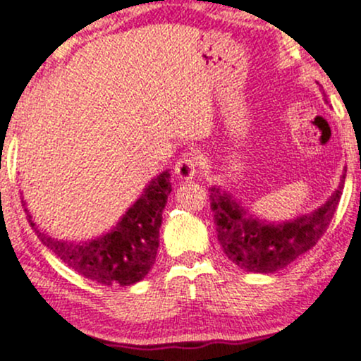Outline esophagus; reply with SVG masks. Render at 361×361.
Here are the masks:
<instances>
[{"instance_id":"obj_1","label":"esophagus","mask_w":361,"mask_h":361,"mask_svg":"<svg viewBox=\"0 0 361 361\" xmlns=\"http://www.w3.org/2000/svg\"><path fill=\"white\" fill-rule=\"evenodd\" d=\"M198 166H200V159L195 152H185L180 159L176 161L175 164V173L178 175V178L181 180H190L197 175Z\"/></svg>"}]
</instances>
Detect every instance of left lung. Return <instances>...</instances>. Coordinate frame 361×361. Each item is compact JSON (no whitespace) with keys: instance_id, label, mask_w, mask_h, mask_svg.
<instances>
[{"instance_id":"8db88e82","label":"left lung","mask_w":361,"mask_h":361,"mask_svg":"<svg viewBox=\"0 0 361 361\" xmlns=\"http://www.w3.org/2000/svg\"><path fill=\"white\" fill-rule=\"evenodd\" d=\"M346 173V171H345ZM346 175L321 209L290 222L259 221L243 209L229 193L210 188L217 239L226 256L246 271L273 273L285 268L322 238L333 221Z\"/></svg>"}]
</instances>
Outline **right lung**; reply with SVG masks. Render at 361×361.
Returning <instances> with one entry per match:
<instances>
[{"label":"right lung","mask_w":361,"mask_h":361,"mask_svg":"<svg viewBox=\"0 0 361 361\" xmlns=\"http://www.w3.org/2000/svg\"><path fill=\"white\" fill-rule=\"evenodd\" d=\"M169 193L171 175L166 169L144 188L114 229L86 243L54 239L35 226L27 209L25 212L37 238L69 268L106 287H128L142 280L154 264Z\"/></svg>","instance_id":"1"}]
</instances>
